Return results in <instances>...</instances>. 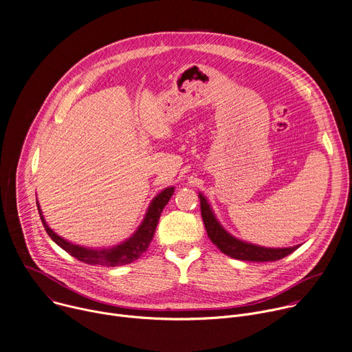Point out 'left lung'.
Segmentation results:
<instances>
[{
  "instance_id": "8db88e82",
  "label": "left lung",
  "mask_w": 352,
  "mask_h": 352,
  "mask_svg": "<svg viewBox=\"0 0 352 352\" xmlns=\"http://www.w3.org/2000/svg\"><path fill=\"white\" fill-rule=\"evenodd\" d=\"M199 197H200V206H201V217L204 221L207 235L211 239V242L226 256L232 258L245 260V261H276V260L284 258L285 256L291 254L299 248V246H294V248H283V249H271V248H263V246L252 245L241 239H236L222 228V225L215 218L207 199L201 192H199Z\"/></svg>"
}]
</instances>
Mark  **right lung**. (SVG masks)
Segmentation results:
<instances>
[{"mask_svg": "<svg viewBox=\"0 0 352 352\" xmlns=\"http://www.w3.org/2000/svg\"><path fill=\"white\" fill-rule=\"evenodd\" d=\"M173 191H175V187H166L165 190H162L158 196H156L151 201L144 221L141 222V225L138 226V229L133 233V235L123 243L116 245L109 249L84 248V246L74 245V243L63 239L47 225L45 217L42 214L41 206H38V201H36V204H37L38 215H41V219L43 222L46 232L49 233V236L53 239V242H56L61 249H64L67 253H69L76 260L84 261L89 265L117 267V265H124V264L133 263L148 249V246L153 238L156 225H158L161 212L165 208V206L169 203Z\"/></svg>", "mask_w": 352, "mask_h": 352, "instance_id": "add662e5", "label": "right lung"}]
</instances>
